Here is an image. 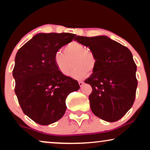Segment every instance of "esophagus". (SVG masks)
Masks as SVG:
<instances>
[{
  "instance_id": "esophagus-1",
  "label": "esophagus",
  "mask_w": 150,
  "mask_h": 150,
  "mask_svg": "<svg viewBox=\"0 0 150 150\" xmlns=\"http://www.w3.org/2000/svg\"><path fill=\"white\" fill-rule=\"evenodd\" d=\"M79 85H80V87H83V85H84V83L83 82H82V81H79Z\"/></svg>"
}]
</instances>
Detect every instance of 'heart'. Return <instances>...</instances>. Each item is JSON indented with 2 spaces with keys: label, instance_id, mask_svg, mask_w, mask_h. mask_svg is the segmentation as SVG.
I'll return each instance as SVG.
<instances>
[{
  "label": "heart",
  "instance_id": "obj_1",
  "mask_svg": "<svg viewBox=\"0 0 150 150\" xmlns=\"http://www.w3.org/2000/svg\"><path fill=\"white\" fill-rule=\"evenodd\" d=\"M63 52H57L54 56L55 65L63 75L69 76L73 65L75 69L71 76L76 79H83L95 70L97 65L95 54L83 44L72 42L65 47Z\"/></svg>",
  "mask_w": 150,
  "mask_h": 150
}]
</instances>
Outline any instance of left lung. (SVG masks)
I'll return each mask as SVG.
<instances>
[{
  "mask_svg": "<svg viewBox=\"0 0 150 150\" xmlns=\"http://www.w3.org/2000/svg\"><path fill=\"white\" fill-rule=\"evenodd\" d=\"M74 40L89 47L97 59L95 70L85 81L92 87L89 99L96 116L108 122L125 115L134 102L137 65L130 50L107 36H76Z\"/></svg>",
  "mask_w": 150,
  "mask_h": 150,
  "instance_id": "1",
  "label": "left lung"
}]
</instances>
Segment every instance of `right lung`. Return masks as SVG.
<instances>
[{"label":"right lung","mask_w":150,"mask_h":150,"mask_svg":"<svg viewBox=\"0 0 150 150\" xmlns=\"http://www.w3.org/2000/svg\"><path fill=\"white\" fill-rule=\"evenodd\" d=\"M75 36L41 33L16 55L15 93L22 111L37 124L46 126L60 120L66 110L67 96L80 89L78 81L63 75L54 61L55 53Z\"/></svg>","instance_id":"right-lung-1"}]
</instances>
